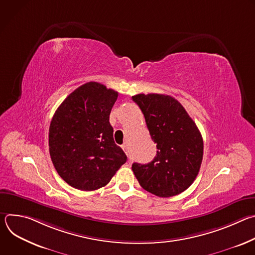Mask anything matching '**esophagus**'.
<instances>
[{
	"label": "esophagus",
	"mask_w": 255,
	"mask_h": 255,
	"mask_svg": "<svg viewBox=\"0 0 255 255\" xmlns=\"http://www.w3.org/2000/svg\"><path fill=\"white\" fill-rule=\"evenodd\" d=\"M122 148H123V150L125 151V153L128 155V147H127V144H123V145H122Z\"/></svg>",
	"instance_id": "34e87169"
}]
</instances>
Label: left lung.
Wrapping results in <instances>:
<instances>
[{
    "mask_svg": "<svg viewBox=\"0 0 255 255\" xmlns=\"http://www.w3.org/2000/svg\"><path fill=\"white\" fill-rule=\"evenodd\" d=\"M132 100L141 109L157 148L151 162L132 164L137 180L160 198L183 193L194 183L203 160L204 143L196 123L170 96L138 94Z\"/></svg>",
    "mask_w": 255,
    "mask_h": 255,
    "instance_id": "8db88e82",
    "label": "left lung"
}]
</instances>
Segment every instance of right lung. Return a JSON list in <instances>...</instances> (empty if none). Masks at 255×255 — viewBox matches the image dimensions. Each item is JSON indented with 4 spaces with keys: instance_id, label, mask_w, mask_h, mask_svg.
Returning a JSON list of instances; mask_svg holds the SVG:
<instances>
[{
    "instance_id": "add662e5",
    "label": "right lung",
    "mask_w": 255,
    "mask_h": 255,
    "mask_svg": "<svg viewBox=\"0 0 255 255\" xmlns=\"http://www.w3.org/2000/svg\"><path fill=\"white\" fill-rule=\"evenodd\" d=\"M118 93L90 82L57 108L49 127V153L60 177L72 188L105 187L127 160L109 122Z\"/></svg>"
}]
</instances>
